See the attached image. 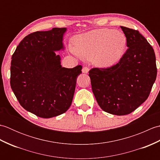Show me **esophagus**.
I'll return each mask as SVG.
<instances>
[{
    "instance_id": "34e87169",
    "label": "esophagus",
    "mask_w": 160,
    "mask_h": 160,
    "mask_svg": "<svg viewBox=\"0 0 160 160\" xmlns=\"http://www.w3.org/2000/svg\"><path fill=\"white\" fill-rule=\"evenodd\" d=\"M89 68H88L87 67H83V68H82V73H87L88 72H89Z\"/></svg>"
}]
</instances>
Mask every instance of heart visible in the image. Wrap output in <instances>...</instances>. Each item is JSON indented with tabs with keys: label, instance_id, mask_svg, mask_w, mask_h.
Returning <instances> with one entry per match:
<instances>
[{
	"label": "heart",
	"instance_id": "obj_1",
	"mask_svg": "<svg viewBox=\"0 0 160 160\" xmlns=\"http://www.w3.org/2000/svg\"><path fill=\"white\" fill-rule=\"evenodd\" d=\"M75 45L69 49L76 56L93 59L100 67L115 65L123 57L127 48V38L123 33L110 29L88 32L74 38Z\"/></svg>",
	"mask_w": 160,
	"mask_h": 160
}]
</instances>
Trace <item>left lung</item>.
I'll use <instances>...</instances> for the list:
<instances>
[{
	"mask_svg": "<svg viewBox=\"0 0 160 160\" xmlns=\"http://www.w3.org/2000/svg\"><path fill=\"white\" fill-rule=\"evenodd\" d=\"M127 52L120 62L107 69L89 71L91 87L100 108L108 113H131L148 98L157 77L154 50L138 30L120 27Z\"/></svg>",
	"mask_w": 160,
	"mask_h": 160,
	"instance_id": "1",
	"label": "left lung"
}]
</instances>
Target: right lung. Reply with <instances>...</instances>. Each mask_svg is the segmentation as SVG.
Wrapping results in <instances>:
<instances>
[{
  "label": "right lung",
  "mask_w": 160,
  "mask_h": 160,
  "mask_svg": "<svg viewBox=\"0 0 160 160\" xmlns=\"http://www.w3.org/2000/svg\"><path fill=\"white\" fill-rule=\"evenodd\" d=\"M67 28H53L25 36L12 57L10 84L20 104L42 118L64 113L70 107L82 66L62 67L55 52L64 49Z\"/></svg>",
  "instance_id": "obj_1"
}]
</instances>
